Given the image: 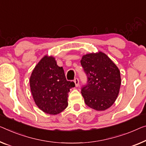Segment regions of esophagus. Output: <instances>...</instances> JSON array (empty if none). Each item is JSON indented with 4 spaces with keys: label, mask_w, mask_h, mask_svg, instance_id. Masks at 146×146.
<instances>
[{
    "label": "esophagus",
    "mask_w": 146,
    "mask_h": 146,
    "mask_svg": "<svg viewBox=\"0 0 146 146\" xmlns=\"http://www.w3.org/2000/svg\"><path fill=\"white\" fill-rule=\"evenodd\" d=\"M74 82H75V86L77 87L79 86V80L78 78H75V80H74Z\"/></svg>",
    "instance_id": "34e87169"
}]
</instances>
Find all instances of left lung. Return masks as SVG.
<instances>
[{
	"mask_svg": "<svg viewBox=\"0 0 146 146\" xmlns=\"http://www.w3.org/2000/svg\"><path fill=\"white\" fill-rule=\"evenodd\" d=\"M87 76V84L81 88L84 102L97 111L110 108L116 100L121 84L120 71L102 52L84 55L80 60Z\"/></svg>",
	"mask_w": 146,
	"mask_h": 146,
	"instance_id": "obj_1",
	"label": "left lung"
}]
</instances>
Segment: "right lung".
<instances>
[{"label":"right lung","mask_w":146,"mask_h":146,"mask_svg":"<svg viewBox=\"0 0 146 146\" xmlns=\"http://www.w3.org/2000/svg\"><path fill=\"white\" fill-rule=\"evenodd\" d=\"M29 82L36 105L50 115H57L67 107L69 90L75 86L66 80L64 69L58 66L55 58L48 56L36 64Z\"/></svg>","instance_id":"obj_1"}]
</instances>
